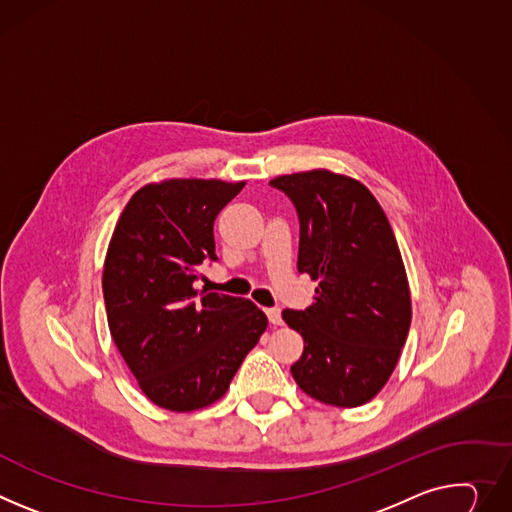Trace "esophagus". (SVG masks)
Listing matches in <instances>:
<instances>
[{
    "instance_id": "obj_1",
    "label": "esophagus",
    "mask_w": 512,
    "mask_h": 512,
    "mask_svg": "<svg viewBox=\"0 0 512 512\" xmlns=\"http://www.w3.org/2000/svg\"><path fill=\"white\" fill-rule=\"evenodd\" d=\"M265 314H267V318H269V322L273 324V327H277V324H282V312H280V308H267Z\"/></svg>"
}]
</instances>
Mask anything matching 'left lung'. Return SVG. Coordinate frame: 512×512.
<instances>
[{
	"label": "left lung",
	"mask_w": 512,
	"mask_h": 512,
	"mask_svg": "<svg viewBox=\"0 0 512 512\" xmlns=\"http://www.w3.org/2000/svg\"><path fill=\"white\" fill-rule=\"evenodd\" d=\"M269 183L298 212V271L318 280L312 306L282 312L304 339L292 376L318 402L361 406L390 380L410 329V290L392 226L353 177L314 169Z\"/></svg>",
	"instance_id": "left-lung-1"
}]
</instances>
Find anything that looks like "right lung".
<instances>
[{
	"instance_id": "add662e5",
	"label": "right lung",
	"mask_w": 512,
	"mask_h": 512,
	"mask_svg": "<svg viewBox=\"0 0 512 512\" xmlns=\"http://www.w3.org/2000/svg\"><path fill=\"white\" fill-rule=\"evenodd\" d=\"M245 181L165 179L122 210L104 263L112 339L145 396L190 412L222 398L267 316L245 298L198 292L204 259L216 261L214 220Z\"/></svg>"
}]
</instances>
